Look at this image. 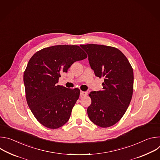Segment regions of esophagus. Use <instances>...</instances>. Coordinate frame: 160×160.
<instances>
[{"label": "esophagus", "instance_id": "obj_1", "mask_svg": "<svg viewBox=\"0 0 160 160\" xmlns=\"http://www.w3.org/2000/svg\"><path fill=\"white\" fill-rule=\"evenodd\" d=\"M87 95V92H83V91H80V96H86Z\"/></svg>", "mask_w": 160, "mask_h": 160}]
</instances>
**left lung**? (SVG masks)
Masks as SVG:
<instances>
[{
  "mask_svg": "<svg viewBox=\"0 0 160 160\" xmlns=\"http://www.w3.org/2000/svg\"><path fill=\"white\" fill-rule=\"evenodd\" d=\"M88 54L95 75L104 78L102 90L92 91L87 108L91 122L107 128L117 123L124 115L132 99L133 72L125 56L118 49L98 44L80 45Z\"/></svg>",
  "mask_w": 160,
  "mask_h": 160,
  "instance_id": "left-lung-1",
  "label": "left lung"
}]
</instances>
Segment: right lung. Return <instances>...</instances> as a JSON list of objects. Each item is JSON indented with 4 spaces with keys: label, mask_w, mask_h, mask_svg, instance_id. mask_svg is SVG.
<instances>
[{
    "label": "right lung",
    "mask_w": 160,
    "mask_h": 160,
    "mask_svg": "<svg viewBox=\"0 0 160 160\" xmlns=\"http://www.w3.org/2000/svg\"><path fill=\"white\" fill-rule=\"evenodd\" d=\"M87 58L78 45H59L44 48L30 58L23 75L26 98L43 126L56 129L70 119L80 90L58 85L59 78L73 62Z\"/></svg>",
    "instance_id": "right-lung-1"
}]
</instances>
